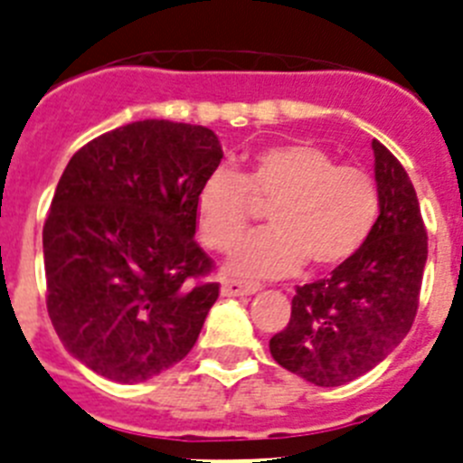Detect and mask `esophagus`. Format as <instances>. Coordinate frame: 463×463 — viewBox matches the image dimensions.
<instances>
[{"mask_svg":"<svg viewBox=\"0 0 463 463\" xmlns=\"http://www.w3.org/2000/svg\"><path fill=\"white\" fill-rule=\"evenodd\" d=\"M260 290V283L240 281V279H226L222 283V295L226 298H241V295H256Z\"/></svg>","mask_w":463,"mask_h":463,"instance_id":"34e87169","label":"esophagus"}]
</instances>
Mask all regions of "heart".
I'll return each mask as SVG.
<instances>
[{
    "instance_id": "1",
    "label": "heart",
    "mask_w": 463,
    "mask_h": 463,
    "mask_svg": "<svg viewBox=\"0 0 463 463\" xmlns=\"http://www.w3.org/2000/svg\"><path fill=\"white\" fill-rule=\"evenodd\" d=\"M251 201L272 202L269 231L241 240L228 258L237 277H283L307 262L332 269L351 260L381 214L376 180L336 165L311 143H283L251 154L241 173L212 170L195 195V223L210 249L232 247L251 219Z\"/></svg>"
}]
</instances>
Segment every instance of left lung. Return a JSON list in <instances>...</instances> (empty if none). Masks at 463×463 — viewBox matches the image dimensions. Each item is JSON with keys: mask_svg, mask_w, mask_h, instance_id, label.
<instances>
[{"mask_svg": "<svg viewBox=\"0 0 463 463\" xmlns=\"http://www.w3.org/2000/svg\"><path fill=\"white\" fill-rule=\"evenodd\" d=\"M373 147L381 214L364 247L327 279L298 286L274 360L320 387L372 372L408 335L427 265V231L413 182L385 145Z\"/></svg>", "mask_w": 463, "mask_h": 463, "instance_id": "obj_1", "label": "left lung"}]
</instances>
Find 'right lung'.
<instances>
[{"instance_id": "obj_1", "label": "right lung", "mask_w": 463, "mask_h": 463, "mask_svg": "<svg viewBox=\"0 0 463 463\" xmlns=\"http://www.w3.org/2000/svg\"><path fill=\"white\" fill-rule=\"evenodd\" d=\"M223 159L216 133L168 119L108 131L71 156L43 226L48 314L99 376L143 383L189 355L219 283L195 195Z\"/></svg>"}]
</instances>
